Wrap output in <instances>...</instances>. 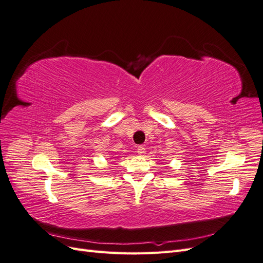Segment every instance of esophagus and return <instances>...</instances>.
Instances as JSON below:
<instances>
[{
    "instance_id": "obj_1",
    "label": "esophagus",
    "mask_w": 263,
    "mask_h": 263,
    "mask_svg": "<svg viewBox=\"0 0 263 263\" xmlns=\"http://www.w3.org/2000/svg\"><path fill=\"white\" fill-rule=\"evenodd\" d=\"M137 153H138V155H140V156H144L145 153H146V148H145L144 146H138Z\"/></svg>"
}]
</instances>
